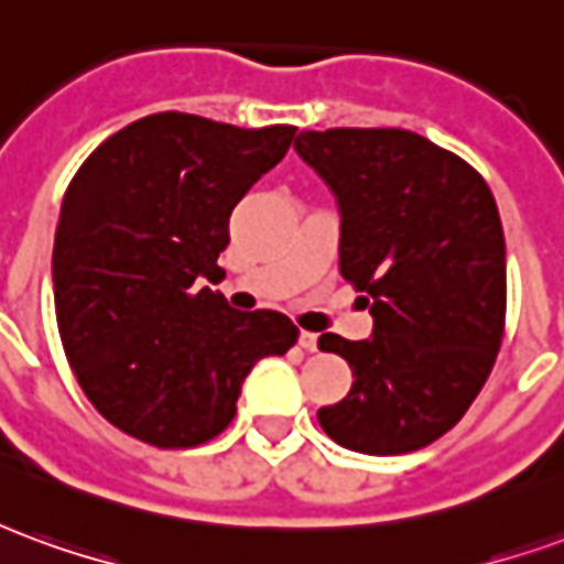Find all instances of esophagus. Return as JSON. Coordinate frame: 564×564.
Segmentation results:
<instances>
[{"instance_id":"obj_1","label":"esophagus","mask_w":564,"mask_h":564,"mask_svg":"<svg viewBox=\"0 0 564 564\" xmlns=\"http://www.w3.org/2000/svg\"><path fill=\"white\" fill-rule=\"evenodd\" d=\"M299 347L307 350V354H314L319 347V335H314V332H299Z\"/></svg>"}]
</instances>
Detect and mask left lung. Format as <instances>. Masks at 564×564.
<instances>
[{
	"label": "left lung",
	"instance_id": "8db88e82",
	"mask_svg": "<svg viewBox=\"0 0 564 564\" xmlns=\"http://www.w3.org/2000/svg\"><path fill=\"white\" fill-rule=\"evenodd\" d=\"M299 156L341 208V278L375 335H319L347 359L354 387L319 408L323 432L371 456L411 453L471 408L505 338L508 271L492 189L477 169L408 129H326Z\"/></svg>",
	"mask_w": 564,
	"mask_h": 564
}]
</instances>
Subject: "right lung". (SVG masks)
<instances>
[{
  "mask_svg": "<svg viewBox=\"0 0 564 564\" xmlns=\"http://www.w3.org/2000/svg\"><path fill=\"white\" fill-rule=\"evenodd\" d=\"M295 127L241 129L162 111L105 139L59 208L54 307L93 408L150 447L184 449L232 423L247 371L299 338L278 311L217 290L229 214L286 156Z\"/></svg>",
  "mask_w": 564,
  "mask_h": 564,
  "instance_id": "obj_1",
  "label": "right lung"
}]
</instances>
